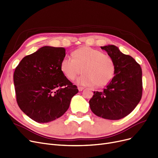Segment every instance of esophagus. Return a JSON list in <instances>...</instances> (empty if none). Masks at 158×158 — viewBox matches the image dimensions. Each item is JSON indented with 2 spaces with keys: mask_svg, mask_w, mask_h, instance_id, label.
Instances as JSON below:
<instances>
[{
  "mask_svg": "<svg viewBox=\"0 0 158 158\" xmlns=\"http://www.w3.org/2000/svg\"><path fill=\"white\" fill-rule=\"evenodd\" d=\"M77 88H78V90H79V92H81V91H83L84 90V88L81 87V86H78Z\"/></svg>",
  "mask_w": 158,
  "mask_h": 158,
  "instance_id": "1",
  "label": "esophagus"
}]
</instances>
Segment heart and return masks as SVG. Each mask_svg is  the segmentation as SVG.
Instances as JSON below:
<instances>
[{"label":"heart","instance_id":"1","mask_svg":"<svg viewBox=\"0 0 158 158\" xmlns=\"http://www.w3.org/2000/svg\"><path fill=\"white\" fill-rule=\"evenodd\" d=\"M73 57L66 56L63 59L60 70L70 80L74 79L83 70V73L75 81L78 85L103 87L114 78L115 63L102 52L85 46L74 51Z\"/></svg>","mask_w":158,"mask_h":158}]
</instances>
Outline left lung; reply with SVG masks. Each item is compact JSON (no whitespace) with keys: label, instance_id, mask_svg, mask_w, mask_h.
<instances>
[{"label":"left lung","instance_id":"obj_1","mask_svg":"<svg viewBox=\"0 0 158 158\" xmlns=\"http://www.w3.org/2000/svg\"><path fill=\"white\" fill-rule=\"evenodd\" d=\"M115 63V75L101 92H94L89 101L92 112L102 118L118 120L136 107L142 96V70L140 65L128 55L112 44L101 46Z\"/></svg>","mask_w":158,"mask_h":158}]
</instances>
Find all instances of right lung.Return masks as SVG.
I'll use <instances>...</instances> for the list:
<instances>
[{"label": "right lung", "instance_id": "add662e5", "mask_svg": "<svg viewBox=\"0 0 158 158\" xmlns=\"http://www.w3.org/2000/svg\"><path fill=\"white\" fill-rule=\"evenodd\" d=\"M65 49L45 46L24 57L13 74L18 105L30 118L48 123L62 116L79 90L61 72Z\"/></svg>", "mask_w": 158, "mask_h": 158}]
</instances>
